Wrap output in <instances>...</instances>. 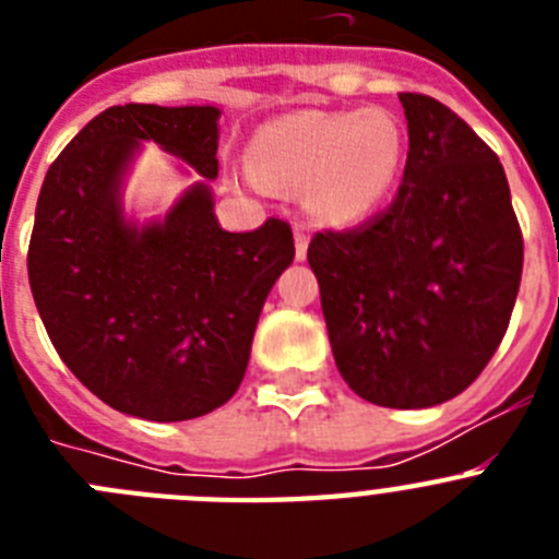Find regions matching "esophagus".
<instances>
[{"label": "esophagus", "instance_id": "esophagus-1", "mask_svg": "<svg viewBox=\"0 0 559 559\" xmlns=\"http://www.w3.org/2000/svg\"><path fill=\"white\" fill-rule=\"evenodd\" d=\"M294 243H296V260H305V257H308L310 237H308V231L302 229V226H296V229H294Z\"/></svg>", "mask_w": 559, "mask_h": 559}]
</instances>
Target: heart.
Segmentation results:
<instances>
[{
	"instance_id": "obj_1",
	"label": "heart",
	"mask_w": 559,
	"mask_h": 559,
	"mask_svg": "<svg viewBox=\"0 0 559 559\" xmlns=\"http://www.w3.org/2000/svg\"><path fill=\"white\" fill-rule=\"evenodd\" d=\"M403 151V128L383 108H305L254 133L249 167L260 185L305 187V204L324 224L353 226L392 192Z\"/></svg>"
}]
</instances>
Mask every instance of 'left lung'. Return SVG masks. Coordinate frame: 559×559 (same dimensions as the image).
I'll return each instance as SVG.
<instances>
[{"instance_id":"obj_1","label":"left lung","mask_w":559,"mask_h":559,"mask_svg":"<svg viewBox=\"0 0 559 559\" xmlns=\"http://www.w3.org/2000/svg\"><path fill=\"white\" fill-rule=\"evenodd\" d=\"M408 159L397 195L367 224L316 231L335 367L358 397L428 408L456 397L501 344L523 271L507 173L462 117L400 95Z\"/></svg>"}]
</instances>
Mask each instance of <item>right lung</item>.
<instances>
[{"mask_svg":"<svg viewBox=\"0 0 559 559\" xmlns=\"http://www.w3.org/2000/svg\"><path fill=\"white\" fill-rule=\"evenodd\" d=\"M215 106H111L47 170L29 237L38 316L72 374L111 408L153 423L215 412L237 392L265 296L294 263L280 218L226 231ZM142 141L202 179L165 219L136 225L121 185Z\"/></svg>","mask_w":559,"mask_h":559,"instance_id":"right-lung-1","label":"right lung"}]
</instances>
